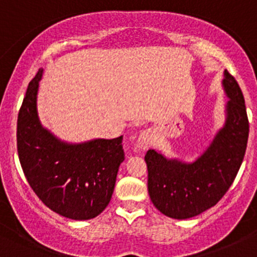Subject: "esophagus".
<instances>
[{
	"instance_id": "esophagus-1",
	"label": "esophagus",
	"mask_w": 257,
	"mask_h": 257,
	"mask_svg": "<svg viewBox=\"0 0 257 257\" xmlns=\"http://www.w3.org/2000/svg\"><path fill=\"white\" fill-rule=\"evenodd\" d=\"M137 142H139L140 148H142V150H147L152 143H153V135H152L150 130H146V131L141 132Z\"/></svg>"
}]
</instances>
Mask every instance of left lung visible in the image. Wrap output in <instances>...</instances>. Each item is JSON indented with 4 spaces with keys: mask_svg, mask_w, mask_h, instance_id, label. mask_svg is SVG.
<instances>
[{
    "mask_svg": "<svg viewBox=\"0 0 257 257\" xmlns=\"http://www.w3.org/2000/svg\"><path fill=\"white\" fill-rule=\"evenodd\" d=\"M227 121L212 145L192 164L169 161L156 151L146 153L148 194L163 214L186 219L217 205L233 184L246 151L249 120L238 82L224 71Z\"/></svg>",
    "mask_w": 257,
    "mask_h": 257,
    "instance_id": "8db88e82",
    "label": "left lung"
}]
</instances>
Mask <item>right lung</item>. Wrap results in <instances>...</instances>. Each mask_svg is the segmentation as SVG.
Listing matches in <instances>:
<instances>
[{"label": "right lung", "instance_id": "obj_1", "mask_svg": "<svg viewBox=\"0 0 257 257\" xmlns=\"http://www.w3.org/2000/svg\"><path fill=\"white\" fill-rule=\"evenodd\" d=\"M43 70L30 81L19 109L17 150L27 180L51 211L70 219H92L111 200L125 159L122 136L67 145L40 125L37 94Z\"/></svg>", "mask_w": 257, "mask_h": 257}]
</instances>
